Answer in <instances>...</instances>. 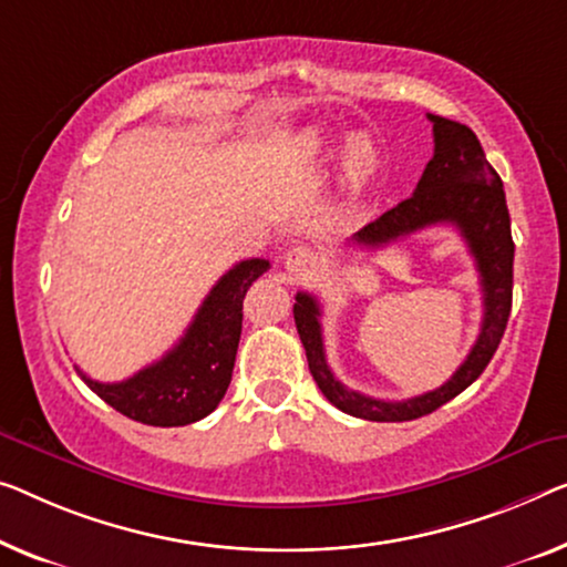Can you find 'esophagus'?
<instances>
[{
	"label": "esophagus",
	"instance_id": "1",
	"mask_svg": "<svg viewBox=\"0 0 567 567\" xmlns=\"http://www.w3.org/2000/svg\"><path fill=\"white\" fill-rule=\"evenodd\" d=\"M312 265H316V255L306 247H295L287 251L285 257V267L287 272H290V277H302L308 269H312Z\"/></svg>",
	"mask_w": 567,
	"mask_h": 567
}]
</instances>
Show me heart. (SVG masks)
Instances as JSON below:
<instances>
[{"label":"heart","mask_w":567,"mask_h":567,"mask_svg":"<svg viewBox=\"0 0 567 567\" xmlns=\"http://www.w3.org/2000/svg\"><path fill=\"white\" fill-rule=\"evenodd\" d=\"M336 157L343 159L346 173L353 183H367L371 175L377 173L379 157L377 150L369 145L364 137H349L341 147L336 150Z\"/></svg>","instance_id":"obj_1"}]
</instances>
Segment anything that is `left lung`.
Wrapping results in <instances>:
<instances>
[{"instance_id":"obj_1","label":"left lung","mask_w":567,"mask_h":567,"mask_svg":"<svg viewBox=\"0 0 567 567\" xmlns=\"http://www.w3.org/2000/svg\"><path fill=\"white\" fill-rule=\"evenodd\" d=\"M427 120L433 122L435 152L415 193L353 234L351 244L379 249L404 239L408 234L427 229V226L447 224L458 229L473 261H476L481 292H484L481 333L466 361L455 369V374L443 386L402 402L374 400V396L353 392L338 382L333 371L328 369L318 300L308 292L295 295V326L306 346L308 367L318 390L346 415L371 422L417 420L458 396L488 367L494 351L499 349L512 312L514 241L502 177L488 165L478 137L466 124L435 114H427Z\"/></svg>"}]
</instances>
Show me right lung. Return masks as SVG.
Listing matches in <instances>:
<instances>
[{"label": "right lung", "mask_w": 567, "mask_h": 567, "mask_svg": "<svg viewBox=\"0 0 567 567\" xmlns=\"http://www.w3.org/2000/svg\"><path fill=\"white\" fill-rule=\"evenodd\" d=\"M269 269L267 259L234 265L206 295L196 318L163 359L116 384L96 382L75 367L101 400L130 420L181 427L210 415L229 390L241 338L244 295Z\"/></svg>", "instance_id": "obj_1"}]
</instances>
